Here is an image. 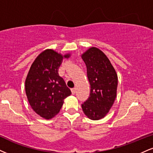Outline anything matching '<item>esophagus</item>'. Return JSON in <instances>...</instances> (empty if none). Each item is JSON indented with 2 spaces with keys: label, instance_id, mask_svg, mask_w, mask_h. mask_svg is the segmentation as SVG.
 Returning <instances> with one entry per match:
<instances>
[{
  "label": "esophagus",
  "instance_id": "1",
  "mask_svg": "<svg viewBox=\"0 0 153 153\" xmlns=\"http://www.w3.org/2000/svg\"><path fill=\"white\" fill-rule=\"evenodd\" d=\"M71 92H72V94L75 95V93H76V89H75V88H73V89H71Z\"/></svg>",
  "mask_w": 153,
  "mask_h": 153
}]
</instances>
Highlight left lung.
<instances>
[{"instance_id":"left-lung-1","label":"left lung","mask_w":153,"mask_h":153,"mask_svg":"<svg viewBox=\"0 0 153 153\" xmlns=\"http://www.w3.org/2000/svg\"><path fill=\"white\" fill-rule=\"evenodd\" d=\"M87 67L90 85V97L82 104L85 115L93 120L103 118L116 98L117 75L105 53L95 47L82 54Z\"/></svg>"}]
</instances>
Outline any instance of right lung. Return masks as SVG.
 Returning <instances> with one entry per match:
<instances>
[{
	"label": "right lung",
	"mask_w": 153,
	"mask_h": 153,
	"mask_svg": "<svg viewBox=\"0 0 153 153\" xmlns=\"http://www.w3.org/2000/svg\"><path fill=\"white\" fill-rule=\"evenodd\" d=\"M70 56L47 49L38 55L30 66L25 79V93L32 109L43 118L51 119L57 115L64 99L71 94L58 74L63 58Z\"/></svg>",
	"instance_id": "1"
}]
</instances>
